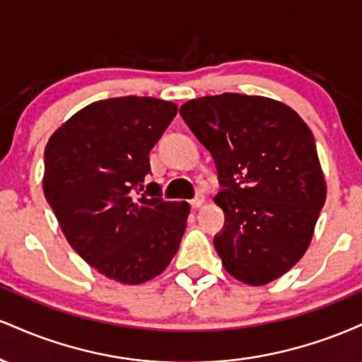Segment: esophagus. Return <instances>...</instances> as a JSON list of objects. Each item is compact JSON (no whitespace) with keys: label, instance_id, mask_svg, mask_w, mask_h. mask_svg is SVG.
<instances>
[{"label":"esophagus","instance_id":"1","mask_svg":"<svg viewBox=\"0 0 362 362\" xmlns=\"http://www.w3.org/2000/svg\"><path fill=\"white\" fill-rule=\"evenodd\" d=\"M204 202H206V197L202 194H199L195 195L192 201H190V206H192V209H199V207L204 206Z\"/></svg>","mask_w":362,"mask_h":362}]
</instances>
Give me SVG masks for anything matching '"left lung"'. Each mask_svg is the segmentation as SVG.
Masks as SVG:
<instances>
[{
	"label": "left lung",
	"mask_w": 362,
	"mask_h": 362,
	"mask_svg": "<svg viewBox=\"0 0 362 362\" xmlns=\"http://www.w3.org/2000/svg\"><path fill=\"white\" fill-rule=\"evenodd\" d=\"M180 115L213 155L223 187L214 247L224 269L250 286L276 281L308 250L327 199L310 127L286 103L257 95L194 98Z\"/></svg>",
	"instance_id": "obj_1"
}]
</instances>
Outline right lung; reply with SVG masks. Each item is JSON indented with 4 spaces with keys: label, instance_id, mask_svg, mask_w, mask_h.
Here are the masks:
<instances>
[{
    "label": "right lung",
    "instance_id": "right-lung-1",
    "mask_svg": "<svg viewBox=\"0 0 362 362\" xmlns=\"http://www.w3.org/2000/svg\"><path fill=\"white\" fill-rule=\"evenodd\" d=\"M153 97L98 100L66 120L44 153V195L83 260L120 284H143L172 262L190 206L149 184V151L177 115Z\"/></svg>",
    "mask_w": 362,
    "mask_h": 362
}]
</instances>
